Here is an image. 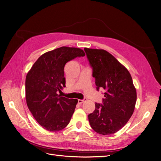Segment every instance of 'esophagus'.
<instances>
[{
	"label": "esophagus",
	"instance_id": "obj_1",
	"mask_svg": "<svg viewBox=\"0 0 161 161\" xmlns=\"http://www.w3.org/2000/svg\"><path fill=\"white\" fill-rule=\"evenodd\" d=\"M86 100H87V99H86V97H85L83 99H78V103H79V104H82V103H84V102H85L86 101Z\"/></svg>",
	"mask_w": 161,
	"mask_h": 161
}]
</instances>
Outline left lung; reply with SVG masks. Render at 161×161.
Returning a JSON list of instances; mask_svg holds the SVG:
<instances>
[{"instance_id": "8db88e82", "label": "left lung", "mask_w": 161, "mask_h": 161, "mask_svg": "<svg viewBox=\"0 0 161 161\" xmlns=\"http://www.w3.org/2000/svg\"><path fill=\"white\" fill-rule=\"evenodd\" d=\"M92 68L96 89L105 90L102 103L88 114L90 126L102 135L117 132L132 115L136 102V90L129 71L110 53L104 50L85 48Z\"/></svg>"}]
</instances>
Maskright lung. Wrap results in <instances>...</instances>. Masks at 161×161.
Returning a JSON list of instances; mask_svg holds the SVG:
<instances>
[{
    "label": "right lung",
    "mask_w": 161,
    "mask_h": 161,
    "mask_svg": "<svg viewBox=\"0 0 161 161\" xmlns=\"http://www.w3.org/2000/svg\"><path fill=\"white\" fill-rule=\"evenodd\" d=\"M85 56L80 48L62 47L40 56L25 79L28 108L43 128L57 132L69 123L78 102L57 94L65 85L64 67L69 61Z\"/></svg>",
    "instance_id": "obj_1"
}]
</instances>
